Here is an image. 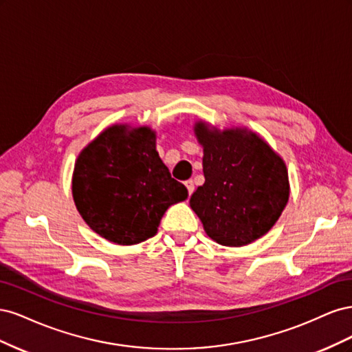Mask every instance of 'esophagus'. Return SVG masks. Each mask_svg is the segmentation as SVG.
Segmentation results:
<instances>
[{
	"label": "esophagus",
	"mask_w": 352,
	"mask_h": 352,
	"mask_svg": "<svg viewBox=\"0 0 352 352\" xmlns=\"http://www.w3.org/2000/svg\"><path fill=\"white\" fill-rule=\"evenodd\" d=\"M185 186H186V189H188V194L189 195H192V192H194V189H195V186H194V180H186L185 182Z\"/></svg>",
	"instance_id": "34e87169"
}]
</instances>
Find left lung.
I'll return each instance as SVG.
<instances>
[{
	"label": "left lung",
	"instance_id": "1",
	"mask_svg": "<svg viewBox=\"0 0 352 352\" xmlns=\"http://www.w3.org/2000/svg\"><path fill=\"white\" fill-rule=\"evenodd\" d=\"M202 146L206 182L189 199L207 235L225 247H243L264 236L289 199L283 158L248 127L217 129L194 124Z\"/></svg>",
	"mask_w": 352,
	"mask_h": 352
}]
</instances>
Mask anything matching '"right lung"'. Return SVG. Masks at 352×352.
Masks as SVG:
<instances>
[{
  "mask_svg": "<svg viewBox=\"0 0 352 352\" xmlns=\"http://www.w3.org/2000/svg\"><path fill=\"white\" fill-rule=\"evenodd\" d=\"M150 126L111 124L83 148L72 176L74 206L104 239L135 245L154 236L166 210L188 189L170 176Z\"/></svg>",
  "mask_w": 352,
  "mask_h": 352,
  "instance_id": "obj_1",
  "label": "right lung"
}]
</instances>
